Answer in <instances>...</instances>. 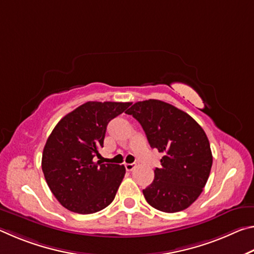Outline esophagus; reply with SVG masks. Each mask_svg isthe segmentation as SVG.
<instances>
[{
  "instance_id": "1",
  "label": "esophagus",
  "mask_w": 254,
  "mask_h": 254,
  "mask_svg": "<svg viewBox=\"0 0 254 254\" xmlns=\"http://www.w3.org/2000/svg\"><path fill=\"white\" fill-rule=\"evenodd\" d=\"M135 165L134 163H126V169H127V171H132L133 169L135 168Z\"/></svg>"
}]
</instances>
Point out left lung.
I'll return each mask as SVG.
<instances>
[{
	"mask_svg": "<svg viewBox=\"0 0 254 254\" xmlns=\"http://www.w3.org/2000/svg\"><path fill=\"white\" fill-rule=\"evenodd\" d=\"M126 113L141 124L150 147L163 153L153 182L143 189L145 200L165 213L186 209L201 194L212 168L206 133L186 112L159 100L136 102Z\"/></svg>",
	"mask_w": 254,
	"mask_h": 254,
	"instance_id": "1",
	"label": "left lung"
}]
</instances>
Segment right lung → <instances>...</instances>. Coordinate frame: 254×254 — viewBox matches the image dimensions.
Masks as SVG:
<instances>
[{"label": "right lung", "instance_id": "obj_1", "mask_svg": "<svg viewBox=\"0 0 254 254\" xmlns=\"http://www.w3.org/2000/svg\"><path fill=\"white\" fill-rule=\"evenodd\" d=\"M128 105L85 103L60 120L47 139L42 171L51 192L70 212L93 214L113 201L126 168L94 158L101 156L107 124Z\"/></svg>", "mask_w": 254, "mask_h": 254}]
</instances>
